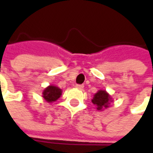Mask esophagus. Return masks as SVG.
<instances>
[{"label": "esophagus", "instance_id": "1", "mask_svg": "<svg viewBox=\"0 0 153 153\" xmlns=\"http://www.w3.org/2000/svg\"><path fill=\"white\" fill-rule=\"evenodd\" d=\"M76 88H78V89H82V88H84V86L82 85V84H76Z\"/></svg>", "mask_w": 153, "mask_h": 153}]
</instances>
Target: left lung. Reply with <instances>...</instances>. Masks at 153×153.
<instances>
[{"instance_id":"8db88e82","label":"left lung","mask_w":153,"mask_h":153,"mask_svg":"<svg viewBox=\"0 0 153 153\" xmlns=\"http://www.w3.org/2000/svg\"><path fill=\"white\" fill-rule=\"evenodd\" d=\"M113 100L111 96L105 90H99L94 94V98L92 99V103L96 106L98 111H103L105 109L108 108L110 106V103L112 102Z\"/></svg>"}]
</instances>
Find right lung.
I'll list each match as a JSON object with an SVG mask.
<instances>
[{
	"mask_svg": "<svg viewBox=\"0 0 153 153\" xmlns=\"http://www.w3.org/2000/svg\"><path fill=\"white\" fill-rule=\"evenodd\" d=\"M62 94V90L54 85L48 86L42 92V97L47 102L53 103L59 99Z\"/></svg>",
	"mask_w": 153,
	"mask_h": 153,
	"instance_id": "1",
	"label": "right lung"
}]
</instances>
